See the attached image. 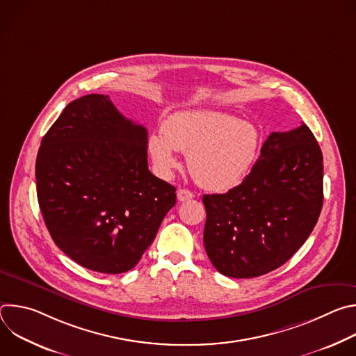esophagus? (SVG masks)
<instances>
[{"mask_svg":"<svg viewBox=\"0 0 356 356\" xmlns=\"http://www.w3.org/2000/svg\"><path fill=\"white\" fill-rule=\"evenodd\" d=\"M193 197H194V194L190 190H186V188H179L177 190V200L179 201H187V200H191Z\"/></svg>","mask_w":356,"mask_h":356,"instance_id":"esophagus-1","label":"esophagus"}]
</instances>
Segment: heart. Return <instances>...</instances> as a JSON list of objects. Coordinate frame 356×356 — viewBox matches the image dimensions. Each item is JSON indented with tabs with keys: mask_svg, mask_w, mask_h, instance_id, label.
Masks as SVG:
<instances>
[{
	"mask_svg": "<svg viewBox=\"0 0 356 356\" xmlns=\"http://www.w3.org/2000/svg\"><path fill=\"white\" fill-rule=\"evenodd\" d=\"M258 129L238 117L218 111H181L170 115L162 134L149 138L158 170L170 176L179 166L176 152L188 155L194 180L207 190L227 191L242 183L259 149Z\"/></svg>",
	"mask_w": 356,
	"mask_h": 356,
	"instance_id": "heart-1",
	"label": "heart"
}]
</instances>
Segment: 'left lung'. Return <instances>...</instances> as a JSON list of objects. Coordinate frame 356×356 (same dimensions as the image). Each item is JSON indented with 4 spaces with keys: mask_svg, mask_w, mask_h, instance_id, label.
<instances>
[{
    "mask_svg": "<svg viewBox=\"0 0 356 356\" xmlns=\"http://www.w3.org/2000/svg\"><path fill=\"white\" fill-rule=\"evenodd\" d=\"M323 200V154L310 128L272 132L239 186L202 195L211 264L236 279L280 268L310 236Z\"/></svg>",
    "mask_w": 356,
    "mask_h": 356,
    "instance_id": "1",
    "label": "left lung"
}]
</instances>
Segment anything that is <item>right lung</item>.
<instances>
[{"label": "right lung", "mask_w": 356, "mask_h": 356, "mask_svg": "<svg viewBox=\"0 0 356 356\" xmlns=\"http://www.w3.org/2000/svg\"><path fill=\"white\" fill-rule=\"evenodd\" d=\"M39 207L50 236L94 272L132 269L176 204V187L147 169V131L108 95L70 103L40 142Z\"/></svg>", "instance_id": "add662e5"}]
</instances>
